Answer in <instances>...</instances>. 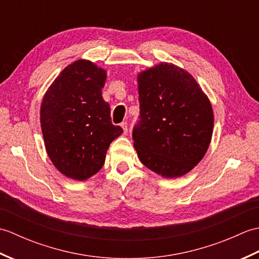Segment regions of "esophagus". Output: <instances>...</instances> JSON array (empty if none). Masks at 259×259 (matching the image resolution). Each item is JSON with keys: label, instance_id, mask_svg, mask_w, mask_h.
I'll return each mask as SVG.
<instances>
[{"label": "esophagus", "instance_id": "34e87169", "mask_svg": "<svg viewBox=\"0 0 259 259\" xmlns=\"http://www.w3.org/2000/svg\"><path fill=\"white\" fill-rule=\"evenodd\" d=\"M121 126H122V129H123V134L124 135H126V133H128V123L126 122H122L120 124Z\"/></svg>", "mask_w": 259, "mask_h": 259}]
</instances>
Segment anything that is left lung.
Returning a JSON list of instances; mask_svg holds the SVG:
<instances>
[{
  "label": "left lung",
  "mask_w": 259,
  "mask_h": 259,
  "mask_svg": "<svg viewBox=\"0 0 259 259\" xmlns=\"http://www.w3.org/2000/svg\"><path fill=\"white\" fill-rule=\"evenodd\" d=\"M138 92L140 115L133 138L140 161L164 178L189 172L211 140L208 97L189 72L164 62L138 74Z\"/></svg>",
  "instance_id": "1"
}]
</instances>
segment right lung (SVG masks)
<instances>
[{"instance_id": "obj_1", "label": "right lung", "mask_w": 259, "mask_h": 259, "mask_svg": "<svg viewBox=\"0 0 259 259\" xmlns=\"http://www.w3.org/2000/svg\"><path fill=\"white\" fill-rule=\"evenodd\" d=\"M106 70L78 60L61 71L46 92L40 121L49 158L60 172L74 180L96 175L111 142L123 133L113 125L103 100Z\"/></svg>"}]
</instances>
